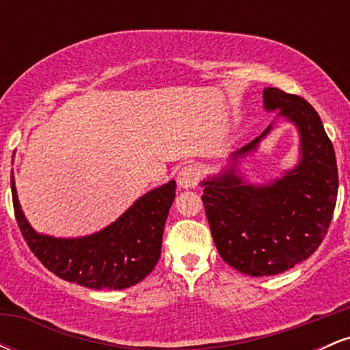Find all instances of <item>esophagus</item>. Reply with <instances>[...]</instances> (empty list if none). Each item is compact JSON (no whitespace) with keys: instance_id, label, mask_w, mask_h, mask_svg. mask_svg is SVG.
<instances>
[{"instance_id":"34e87169","label":"esophagus","mask_w":350,"mask_h":350,"mask_svg":"<svg viewBox=\"0 0 350 350\" xmlns=\"http://www.w3.org/2000/svg\"><path fill=\"white\" fill-rule=\"evenodd\" d=\"M200 180V170L198 166H184L178 174V186L180 189H194Z\"/></svg>"}]
</instances>
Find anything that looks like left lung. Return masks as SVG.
<instances>
[{"instance_id": "8db88e82", "label": "left lung", "mask_w": 350, "mask_h": 350, "mask_svg": "<svg viewBox=\"0 0 350 350\" xmlns=\"http://www.w3.org/2000/svg\"><path fill=\"white\" fill-rule=\"evenodd\" d=\"M263 108L278 111L271 124L200 183L217 250L224 262L250 276L278 275L316 252L331 224L339 187L334 148L314 108L275 87L263 90ZM280 121L299 131V159L278 178L256 185L244 174L243 164Z\"/></svg>"}]
</instances>
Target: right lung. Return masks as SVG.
<instances>
[{
    "instance_id": "add662e5",
    "label": "right lung",
    "mask_w": 350,
    "mask_h": 350,
    "mask_svg": "<svg viewBox=\"0 0 350 350\" xmlns=\"http://www.w3.org/2000/svg\"><path fill=\"white\" fill-rule=\"evenodd\" d=\"M11 194L24 240L47 270L90 290H123L146 278L158 263L164 224L176 198V180L139 196L115 222L82 237L34 230L19 204L13 171Z\"/></svg>"
}]
</instances>
